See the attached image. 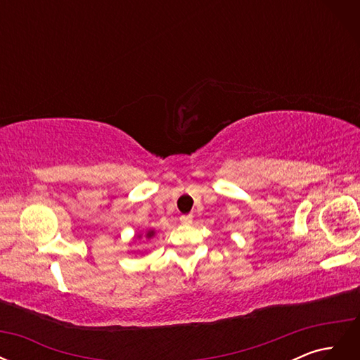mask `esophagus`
<instances>
[{
    "label": "esophagus",
    "instance_id": "1",
    "mask_svg": "<svg viewBox=\"0 0 360 360\" xmlns=\"http://www.w3.org/2000/svg\"><path fill=\"white\" fill-rule=\"evenodd\" d=\"M192 219H193L192 214H183V216H180V222L184 224V225L192 224Z\"/></svg>",
    "mask_w": 360,
    "mask_h": 360
}]
</instances>
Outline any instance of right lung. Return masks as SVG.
Returning a JSON list of instances; mask_svg holds the SVG:
<instances>
[{"instance_id":"add662e5","label":"right lung","mask_w":360,"mask_h":360,"mask_svg":"<svg viewBox=\"0 0 360 360\" xmlns=\"http://www.w3.org/2000/svg\"><path fill=\"white\" fill-rule=\"evenodd\" d=\"M155 233L153 231H150V233H147V237H151V236H153Z\"/></svg>"}]
</instances>
